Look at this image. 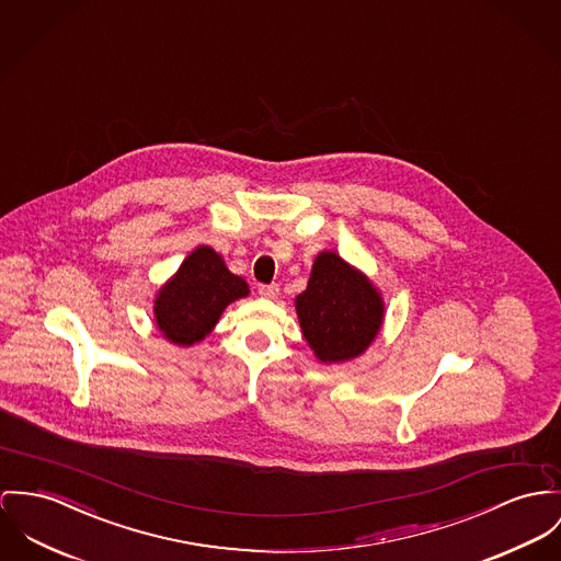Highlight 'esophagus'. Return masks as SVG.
<instances>
[{
  "mask_svg": "<svg viewBox=\"0 0 561 561\" xmlns=\"http://www.w3.org/2000/svg\"><path fill=\"white\" fill-rule=\"evenodd\" d=\"M259 295L264 299H275L279 295V286L277 284H260Z\"/></svg>",
  "mask_w": 561,
  "mask_h": 561,
  "instance_id": "esophagus-1",
  "label": "esophagus"
}]
</instances>
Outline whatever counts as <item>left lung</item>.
I'll use <instances>...</instances> for the list:
<instances>
[{
	"mask_svg": "<svg viewBox=\"0 0 561 561\" xmlns=\"http://www.w3.org/2000/svg\"><path fill=\"white\" fill-rule=\"evenodd\" d=\"M302 337L322 363L360 356L376 340L385 302L376 286L335 252H320L297 297Z\"/></svg>",
	"mask_w": 561,
	"mask_h": 561,
	"instance_id": "1",
	"label": "left lung"
}]
</instances>
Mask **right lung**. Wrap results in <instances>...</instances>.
<instances>
[{
	"label": "right lung",
	"mask_w": 561,
	"mask_h": 561,
	"mask_svg": "<svg viewBox=\"0 0 561 561\" xmlns=\"http://www.w3.org/2000/svg\"><path fill=\"white\" fill-rule=\"evenodd\" d=\"M248 293L245 279L230 273L216 250L201 245L160 288L156 324L173 344H196L214 331L221 311Z\"/></svg>",
	"instance_id": "right-lung-1"
}]
</instances>
